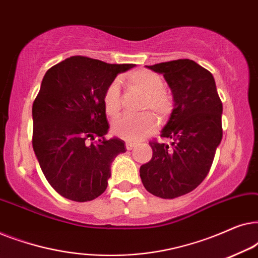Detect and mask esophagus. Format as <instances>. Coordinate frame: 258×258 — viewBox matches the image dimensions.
Here are the masks:
<instances>
[{"instance_id":"esophagus-1","label":"esophagus","mask_w":258,"mask_h":258,"mask_svg":"<svg viewBox=\"0 0 258 258\" xmlns=\"http://www.w3.org/2000/svg\"><path fill=\"white\" fill-rule=\"evenodd\" d=\"M137 144L135 142H130V141H126L125 142V148L126 150H133L134 148H136Z\"/></svg>"}]
</instances>
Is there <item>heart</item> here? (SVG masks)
<instances>
[{"mask_svg":"<svg viewBox=\"0 0 258 258\" xmlns=\"http://www.w3.org/2000/svg\"><path fill=\"white\" fill-rule=\"evenodd\" d=\"M128 83L134 89L146 95L143 109L156 112L161 117L170 114L174 108L171 95L164 90L163 79L156 73L149 70H135L128 75ZM105 114L116 117L121 111V90L118 81H112L103 95ZM157 121L154 114L147 112L141 116H124L112 123L111 132L115 136L126 141H140L155 132Z\"/></svg>","mask_w":258,"mask_h":258,"instance_id":"obj_1","label":"heart"}]
</instances>
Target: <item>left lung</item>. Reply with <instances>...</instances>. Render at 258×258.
Returning a JSON list of instances; mask_svg holds the SVG:
<instances>
[{
    "label": "left lung",
    "mask_w": 258,
    "mask_h": 258,
    "mask_svg": "<svg viewBox=\"0 0 258 258\" xmlns=\"http://www.w3.org/2000/svg\"><path fill=\"white\" fill-rule=\"evenodd\" d=\"M163 74L172 91L174 109L161 137L150 141L153 157L141 165L148 191L175 199L197 188L207 177L221 143L222 101L213 74L188 58L147 66Z\"/></svg>",
    "instance_id": "8db88e82"
}]
</instances>
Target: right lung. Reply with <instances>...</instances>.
Instances as JSON below:
<instances>
[{
    "mask_svg": "<svg viewBox=\"0 0 258 258\" xmlns=\"http://www.w3.org/2000/svg\"><path fill=\"white\" fill-rule=\"evenodd\" d=\"M134 66L72 56L45 73L33 103V148L49 184L66 199L87 202L107 189L111 162L125 146L104 137L103 95ZM95 137L100 140L86 143Z\"/></svg>",
    "mask_w": 258,
    "mask_h": 258,
    "instance_id": "add662e5",
    "label": "right lung"
}]
</instances>
